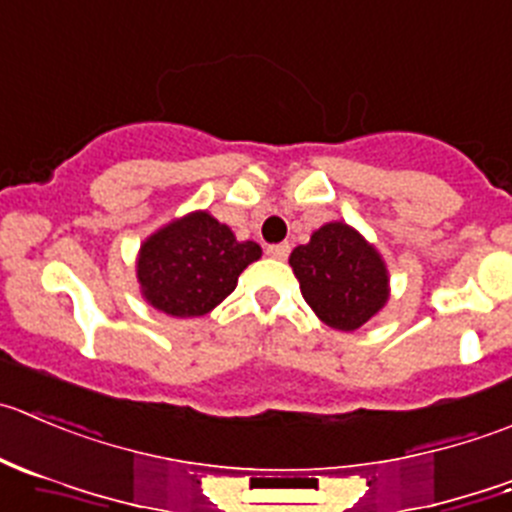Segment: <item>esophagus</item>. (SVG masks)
Wrapping results in <instances>:
<instances>
[{"label": "esophagus", "instance_id": "obj_1", "mask_svg": "<svg viewBox=\"0 0 512 512\" xmlns=\"http://www.w3.org/2000/svg\"><path fill=\"white\" fill-rule=\"evenodd\" d=\"M267 255L275 257V260H287V255H290V245H287V242H280V245H270V247H267Z\"/></svg>", "mask_w": 512, "mask_h": 512}]
</instances>
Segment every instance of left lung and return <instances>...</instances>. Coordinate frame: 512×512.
Returning a JSON list of instances; mask_svg holds the SVG:
<instances>
[{
  "instance_id": "8db88e82",
  "label": "left lung",
  "mask_w": 512,
  "mask_h": 512,
  "mask_svg": "<svg viewBox=\"0 0 512 512\" xmlns=\"http://www.w3.org/2000/svg\"><path fill=\"white\" fill-rule=\"evenodd\" d=\"M290 265L302 297L325 325L352 332L370 322L390 297L380 252L345 222H327L292 250Z\"/></svg>"
}]
</instances>
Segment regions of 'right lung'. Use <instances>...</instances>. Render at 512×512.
Wrapping results in <instances>:
<instances>
[{
	"label": "right lung",
	"mask_w": 512,
	"mask_h": 512,
	"mask_svg": "<svg viewBox=\"0 0 512 512\" xmlns=\"http://www.w3.org/2000/svg\"><path fill=\"white\" fill-rule=\"evenodd\" d=\"M260 255L257 242H240L210 212H190L142 242L137 280L155 310L200 317L235 290L237 277Z\"/></svg>",
	"instance_id": "add662e5"
}]
</instances>
